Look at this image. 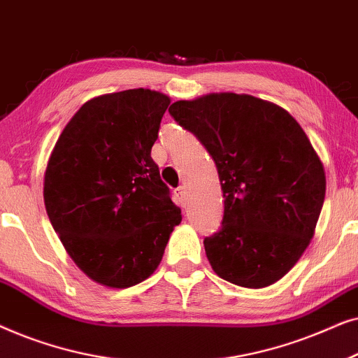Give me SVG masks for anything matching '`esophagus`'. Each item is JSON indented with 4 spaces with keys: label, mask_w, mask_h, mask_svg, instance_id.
<instances>
[{
    "label": "esophagus",
    "mask_w": 358,
    "mask_h": 358,
    "mask_svg": "<svg viewBox=\"0 0 358 358\" xmlns=\"http://www.w3.org/2000/svg\"><path fill=\"white\" fill-rule=\"evenodd\" d=\"M176 194H178V197H179V202L182 203V205H185V202H187V199H189V192H187V187H185V185H180V187L176 190Z\"/></svg>",
    "instance_id": "34e87169"
}]
</instances>
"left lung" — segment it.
Wrapping results in <instances>:
<instances>
[{
    "mask_svg": "<svg viewBox=\"0 0 358 358\" xmlns=\"http://www.w3.org/2000/svg\"><path fill=\"white\" fill-rule=\"evenodd\" d=\"M169 114L217 164L223 222L203 239L213 272L246 288L280 280L310 246L326 194L324 166L300 124L273 102L234 92L178 101Z\"/></svg>",
    "mask_w": 358,
    "mask_h": 358,
    "instance_id": "obj_1",
    "label": "left lung"
}]
</instances>
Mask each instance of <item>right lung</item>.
Returning a JSON list of instances; mask_svg holds the SVG:
<instances>
[{
    "instance_id": "obj_1",
    "label": "right lung",
    "mask_w": 358,
    "mask_h": 358,
    "mask_svg": "<svg viewBox=\"0 0 358 358\" xmlns=\"http://www.w3.org/2000/svg\"><path fill=\"white\" fill-rule=\"evenodd\" d=\"M171 97L127 90L92 97L71 117L43 174L48 218L78 267L109 288L158 268L182 220L151 159Z\"/></svg>"
}]
</instances>
